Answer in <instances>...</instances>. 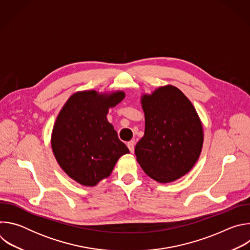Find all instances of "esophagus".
Segmentation results:
<instances>
[{
    "label": "esophagus",
    "mask_w": 250,
    "mask_h": 250,
    "mask_svg": "<svg viewBox=\"0 0 250 250\" xmlns=\"http://www.w3.org/2000/svg\"><path fill=\"white\" fill-rule=\"evenodd\" d=\"M134 145H135V142L133 141V140H130V141H128L127 142V147H128V149H129V151L131 152V153H133L134 152Z\"/></svg>",
    "instance_id": "esophagus-1"
}]
</instances>
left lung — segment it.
<instances>
[{"label":"left lung","mask_w":250,"mask_h":250,"mask_svg":"<svg viewBox=\"0 0 250 250\" xmlns=\"http://www.w3.org/2000/svg\"><path fill=\"white\" fill-rule=\"evenodd\" d=\"M145 135L135 146L136 160L150 178L170 183L186 175L202 151V122L191 101L175 86L141 96Z\"/></svg>","instance_id":"left-lung-1"}]
</instances>
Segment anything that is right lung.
Wrapping results in <instances>:
<instances>
[{"instance_id":"right-lung-1","label":"right lung","mask_w":250,"mask_h":250,"mask_svg":"<svg viewBox=\"0 0 250 250\" xmlns=\"http://www.w3.org/2000/svg\"><path fill=\"white\" fill-rule=\"evenodd\" d=\"M125 97L123 91H81L71 96L59 112L51 133L52 151L63 171L77 183L96 186L129 152L106 120L109 109Z\"/></svg>"}]
</instances>
